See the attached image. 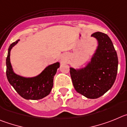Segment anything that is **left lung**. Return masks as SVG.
Here are the masks:
<instances>
[{"instance_id": "left-lung-1", "label": "left lung", "mask_w": 127, "mask_h": 127, "mask_svg": "<svg viewBox=\"0 0 127 127\" xmlns=\"http://www.w3.org/2000/svg\"><path fill=\"white\" fill-rule=\"evenodd\" d=\"M91 36L96 39L97 45L91 59L83 67L69 68L76 92L89 99H97L108 92L115 83L118 59L108 35L95 32Z\"/></svg>"}]
</instances>
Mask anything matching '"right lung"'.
Masks as SVG:
<instances>
[{"label":"right lung","mask_w":127,"mask_h":127,"mask_svg":"<svg viewBox=\"0 0 127 127\" xmlns=\"http://www.w3.org/2000/svg\"><path fill=\"white\" fill-rule=\"evenodd\" d=\"M20 40L10 45L6 58V75L9 83L23 98L27 100H38L49 94L53 87L54 77L59 68L56 62L47 66L38 75L27 77L18 75L14 71L10 60L11 51Z\"/></svg>","instance_id":"1"}]
</instances>
